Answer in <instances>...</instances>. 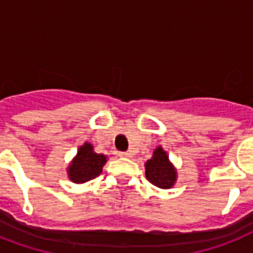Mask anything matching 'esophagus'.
<instances>
[{"label": "esophagus", "mask_w": 253, "mask_h": 253, "mask_svg": "<svg viewBox=\"0 0 253 253\" xmlns=\"http://www.w3.org/2000/svg\"><path fill=\"white\" fill-rule=\"evenodd\" d=\"M119 156H121V158H123V159H128V158H131V154L130 152H119Z\"/></svg>", "instance_id": "obj_1"}]
</instances>
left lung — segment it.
<instances>
[{
	"instance_id": "8db88e82",
	"label": "left lung",
	"mask_w": 253,
	"mask_h": 253,
	"mask_svg": "<svg viewBox=\"0 0 253 253\" xmlns=\"http://www.w3.org/2000/svg\"><path fill=\"white\" fill-rule=\"evenodd\" d=\"M146 177L151 184L160 189H170L177 181V169L174 168L167 151L162 146L156 147L152 158L144 164Z\"/></svg>"
}]
</instances>
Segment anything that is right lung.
<instances>
[{"label": "right lung", "instance_id": "add662e5", "mask_svg": "<svg viewBox=\"0 0 253 253\" xmlns=\"http://www.w3.org/2000/svg\"><path fill=\"white\" fill-rule=\"evenodd\" d=\"M106 162V155L94 152L90 143L85 142L83 146L79 147L76 156L69 163L67 174L69 180L75 184H84L99 176Z\"/></svg>", "mask_w": 253, "mask_h": 253}]
</instances>
